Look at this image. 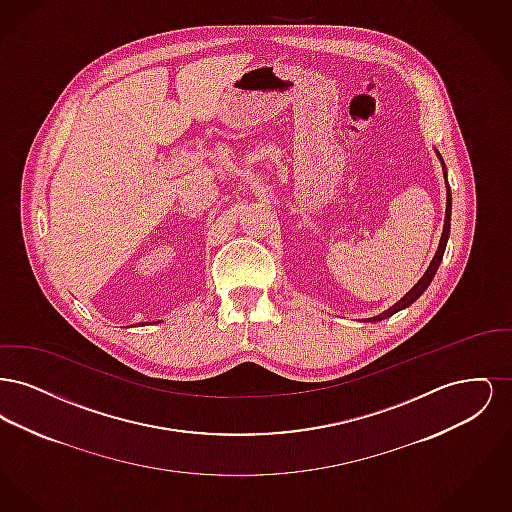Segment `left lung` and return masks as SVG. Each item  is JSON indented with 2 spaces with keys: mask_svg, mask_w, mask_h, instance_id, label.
I'll use <instances>...</instances> for the list:
<instances>
[{
  "mask_svg": "<svg viewBox=\"0 0 512 512\" xmlns=\"http://www.w3.org/2000/svg\"><path fill=\"white\" fill-rule=\"evenodd\" d=\"M449 228H451V192H449V184H447V209H445L443 234H441L438 251H436V255H434V259H432L430 267H428V270L424 272V276L416 282V286H414L413 290L403 295V299H399V301H397L393 307H390L386 313H382V315H378V317L368 318V320H374V322H376V320H384V318L391 317V315H395L397 311H401V309L409 307L411 303H414V301L424 293V290L430 286V282H432V278H434V274H436V270H438L439 263H441V259H443V251H445L447 238H449Z\"/></svg>",
  "mask_w": 512,
  "mask_h": 512,
  "instance_id": "1",
  "label": "left lung"
}]
</instances>
